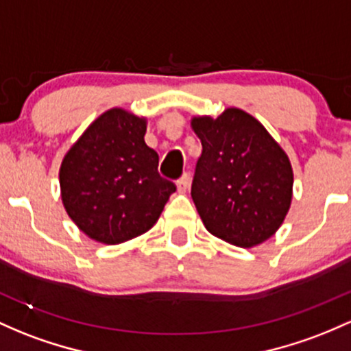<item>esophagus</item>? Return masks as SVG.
<instances>
[{"label": "esophagus", "mask_w": 351, "mask_h": 351, "mask_svg": "<svg viewBox=\"0 0 351 351\" xmlns=\"http://www.w3.org/2000/svg\"><path fill=\"white\" fill-rule=\"evenodd\" d=\"M188 184H190V175H188V173H184L182 178H180L178 182H176V186H178V191H182V193H184V191L188 190Z\"/></svg>", "instance_id": "1"}]
</instances>
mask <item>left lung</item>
I'll return each mask as SVG.
<instances>
[{"mask_svg": "<svg viewBox=\"0 0 351 351\" xmlns=\"http://www.w3.org/2000/svg\"><path fill=\"white\" fill-rule=\"evenodd\" d=\"M202 140L191 198L215 237L250 248L268 240L291 203L290 160L252 114L228 108L217 119L193 118Z\"/></svg>", "mask_w": 351, "mask_h": 351, "instance_id": "1", "label": "left lung"}]
</instances>
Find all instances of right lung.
<instances>
[{
    "label": "right lung",
    "instance_id": "1",
    "mask_svg": "<svg viewBox=\"0 0 351 351\" xmlns=\"http://www.w3.org/2000/svg\"><path fill=\"white\" fill-rule=\"evenodd\" d=\"M143 118L113 108L95 119L64 156L61 199L88 237L106 245L148 232L176 184L158 173Z\"/></svg>",
    "mask_w": 351,
    "mask_h": 351
}]
</instances>
